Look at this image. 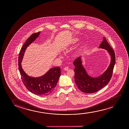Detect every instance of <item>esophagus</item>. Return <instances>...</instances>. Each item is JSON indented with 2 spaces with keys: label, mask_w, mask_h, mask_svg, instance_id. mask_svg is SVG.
Listing matches in <instances>:
<instances>
[{
  "label": "esophagus",
  "mask_w": 129,
  "mask_h": 129,
  "mask_svg": "<svg viewBox=\"0 0 129 129\" xmlns=\"http://www.w3.org/2000/svg\"><path fill=\"white\" fill-rule=\"evenodd\" d=\"M68 69H69V67H66L64 68V71H67Z\"/></svg>",
  "instance_id": "34e87169"
}]
</instances>
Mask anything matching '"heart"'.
Returning <instances> with one entry per match:
<instances>
[{
    "instance_id": "b5f03b06",
    "label": "heart",
    "mask_w": 129,
    "mask_h": 129,
    "mask_svg": "<svg viewBox=\"0 0 129 129\" xmlns=\"http://www.w3.org/2000/svg\"><path fill=\"white\" fill-rule=\"evenodd\" d=\"M75 41H77V40H75Z\"/></svg>"
}]
</instances>
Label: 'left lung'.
Wrapping results in <instances>:
<instances>
[{"label":"left lung","instance_id":"8db88e82","mask_svg":"<svg viewBox=\"0 0 129 129\" xmlns=\"http://www.w3.org/2000/svg\"><path fill=\"white\" fill-rule=\"evenodd\" d=\"M99 48H104L108 51L111 55V61L108 69L98 77L92 78L87 74L82 65L80 57L76 58L73 62L75 66L74 81L78 89L83 92L92 93L98 91L109 83L112 75L115 62L114 51L104 37Z\"/></svg>","mask_w":129,"mask_h":129}]
</instances>
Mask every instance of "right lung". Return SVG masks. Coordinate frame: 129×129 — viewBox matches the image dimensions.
Wrapping results in <instances>:
<instances>
[{
  "instance_id": "1",
  "label": "right lung",
  "mask_w": 129,
  "mask_h": 129,
  "mask_svg": "<svg viewBox=\"0 0 129 129\" xmlns=\"http://www.w3.org/2000/svg\"><path fill=\"white\" fill-rule=\"evenodd\" d=\"M40 34V32L32 34L22 47L18 55V69L22 82L28 91L37 95H47L53 92L56 85L61 74L60 67H54L44 75L33 78L25 74L21 64L26 48L37 38Z\"/></svg>"
}]
</instances>
